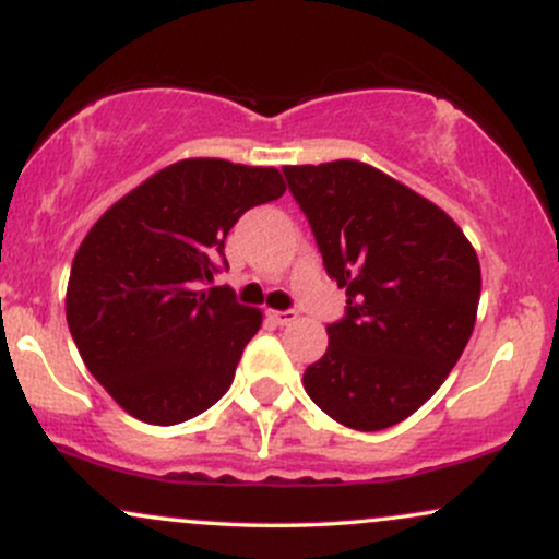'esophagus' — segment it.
<instances>
[{"label": "esophagus", "mask_w": 559, "mask_h": 559, "mask_svg": "<svg viewBox=\"0 0 559 559\" xmlns=\"http://www.w3.org/2000/svg\"><path fill=\"white\" fill-rule=\"evenodd\" d=\"M271 320H273V323H278V325H288V323H294V320H297V312L271 310Z\"/></svg>", "instance_id": "1"}]
</instances>
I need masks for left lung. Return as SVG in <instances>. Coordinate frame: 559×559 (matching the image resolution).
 Here are the masks:
<instances>
[{"instance_id":"obj_1","label":"left lung","mask_w":559,"mask_h":559,"mask_svg":"<svg viewBox=\"0 0 559 559\" xmlns=\"http://www.w3.org/2000/svg\"><path fill=\"white\" fill-rule=\"evenodd\" d=\"M323 265L346 288V318L305 370L310 400L355 431L396 426L463 355L480 265L463 228L409 186L360 159L286 165Z\"/></svg>"}]
</instances>
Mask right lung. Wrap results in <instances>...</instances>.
<instances>
[{
    "mask_svg": "<svg viewBox=\"0 0 559 559\" xmlns=\"http://www.w3.org/2000/svg\"><path fill=\"white\" fill-rule=\"evenodd\" d=\"M284 191L275 168L178 159L83 236L68 278V329L88 373L128 415L176 426L226 394L262 310L202 284L226 262L234 223Z\"/></svg>",
    "mask_w": 559,
    "mask_h": 559,
    "instance_id": "1",
    "label": "right lung"
}]
</instances>
